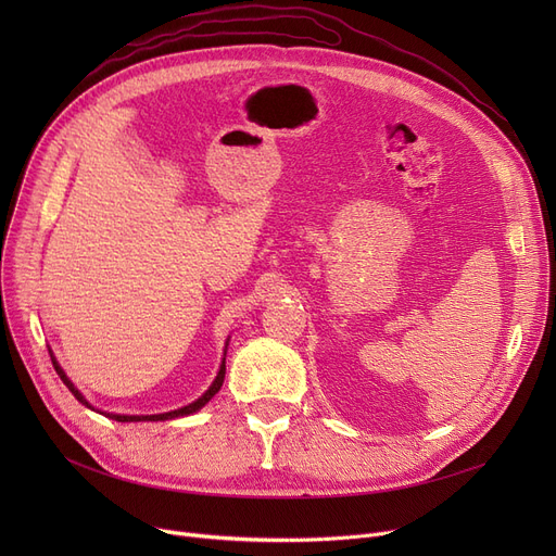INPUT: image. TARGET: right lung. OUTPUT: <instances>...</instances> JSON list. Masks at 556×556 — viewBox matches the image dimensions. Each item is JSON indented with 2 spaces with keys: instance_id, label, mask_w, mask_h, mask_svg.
Instances as JSON below:
<instances>
[{
  "instance_id": "obj_1",
  "label": "right lung",
  "mask_w": 556,
  "mask_h": 556,
  "mask_svg": "<svg viewBox=\"0 0 556 556\" xmlns=\"http://www.w3.org/2000/svg\"><path fill=\"white\" fill-rule=\"evenodd\" d=\"M51 363H53V369L58 371V376H61V381L70 388V392L83 403V405H87V407H92L90 403H87L85 399H83V394L74 388V383L70 381V378L65 376V371L61 369V365L55 363V358H51ZM223 378H225V358H223V365H220V371H218V376H216V381L212 383V388L204 392L198 401H193V403H189V405H185V407H180V410H173V413H164V415H151V417H128V415H105V417H110V419H114V421H166V419H175V417H185V415H191V413H195V410H200V407L207 403L218 390H220V386H223ZM94 410V407H92ZM103 415V413H101Z\"/></svg>"
}]
</instances>
